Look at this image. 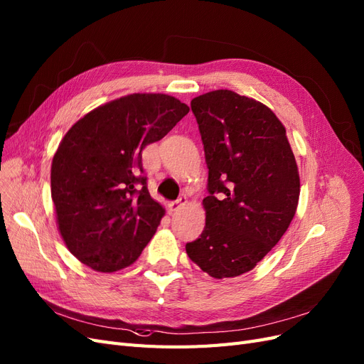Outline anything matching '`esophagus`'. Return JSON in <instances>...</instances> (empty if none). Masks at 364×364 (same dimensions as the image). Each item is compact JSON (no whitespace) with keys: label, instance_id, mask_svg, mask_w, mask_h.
Returning a JSON list of instances; mask_svg holds the SVG:
<instances>
[{"label":"esophagus","instance_id":"esophagus-1","mask_svg":"<svg viewBox=\"0 0 364 364\" xmlns=\"http://www.w3.org/2000/svg\"><path fill=\"white\" fill-rule=\"evenodd\" d=\"M188 203V200H186V196L184 195H181L178 200L176 201H172V203H169V210L171 212H175V210H178V209H181V207Z\"/></svg>","mask_w":364,"mask_h":364}]
</instances>
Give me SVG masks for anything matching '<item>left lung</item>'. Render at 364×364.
Here are the masks:
<instances>
[{
  "mask_svg": "<svg viewBox=\"0 0 364 364\" xmlns=\"http://www.w3.org/2000/svg\"><path fill=\"white\" fill-rule=\"evenodd\" d=\"M209 168L205 227L186 253L215 279L253 269L291 224L299 168L287 129L264 103L232 90L191 102Z\"/></svg>",
  "mask_w": 364,
  "mask_h": 364,
  "instance_id": "1",
  "label": "left lung"
}]
</instances>
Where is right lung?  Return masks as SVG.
Listing matches in <instances>:
<instances>
[{
    "label": "right lung",
    "mask_w": 364,
    "mask_h": 364,
    "mask_svg": "<svg viewBox=\"0 0 364 364\" xmlns=\"http://www.w3.org/2000/svg\"><path fill=\"white\" fill-rule=\"evenodd\" d=\"M189 107L161 92L103 103L62 137L51 161L58 230L71 255L100 273L134 264L164 216L141 175V151L161 140Z\"/></svg>",
    "instance_id": "obj_1"
}]
</instances>
